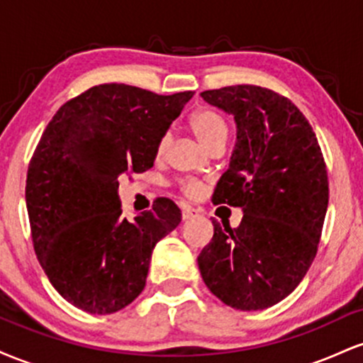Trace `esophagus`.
Returning a JSON list of instances; mask_svg holds the SVG:
<instances>
[{"label":"esophagus","instance_id":"34e87169","mask_svg":"<svg viewBox=\"0 0 363 363\" xmlns=\"http://www.w3.org/2000/svg\"><path fill=\"white\" fill-rule=\"evenodd\" d=\"M198 215H199V211L194 210V208H191V206L182 208V220H191Z\"/></svg>","mask_w":363,"mask_h":363}]
</instances>
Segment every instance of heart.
Instances as JSON below:
<instances>
[{
    "label": "heart",
    "instance_id": "obj_1",
    "mask_svg": "<svg viewBox=\"0 0 363 363\" xmlns=\"http://www.w3.org/2000/svg\"><path fill=\"white\" fill-rule=\"evenodd\" d=\"M189 126L193 129L194 136L199 140V143L208 150L213 148L215 145L223 143L227 141L228 136V124L227 121L218 111L211 109V107H201V109L194 111L189 118ZM169 147V135H162L157 141L155 155L160 158L167 152ZM203 182L198 179L186 177L179 181V189L181 193L187 196V198H199L203 193Z\"/></svg>",
    "mask_w": 363,
    "mask_h": 363
}]
</instances>
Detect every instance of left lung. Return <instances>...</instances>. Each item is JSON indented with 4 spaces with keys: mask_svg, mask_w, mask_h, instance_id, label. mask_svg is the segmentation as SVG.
Returning a JSON list of instances; mask_svg holds the SVG:
<instances>
[{
    "mask_svg": "<svg viewBox=\"0 0 363 363\" xmlns=\"http://www.w3.org/2000/svg\"><path fill=\"white\" fill-rule=\"evenodd\" d=\"M201 97L235 118V152L211 199L244 216L237 228L213 220L199 272L227 306L266 309L297 289L318 252L329 199L326 162L309 121L285 95L232 85Z\"/></svg>",
    "mask_w": 363,
    "mask_h": 363,
    "instance_id": "obj_1",
    "label": "left lung"
}]
</instances>
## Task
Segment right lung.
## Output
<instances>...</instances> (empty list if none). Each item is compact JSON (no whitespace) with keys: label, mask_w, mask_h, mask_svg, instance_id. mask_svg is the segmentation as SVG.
Returning a JSON list of instances; mask_svg holds the SVG:
<instances>
[{"label":"right lung","mask_w":363,"mask_h":363,"mask_svg":"<svg viewBox=\"0 0 363 363\" xmlns=\"http://www.w3.org/2000/svg\"><path fill=\"white\" fill-rule=\"evenodd\" d=\"M193 91H155L104 83L69 99L45 126L27 170L25 201L44 273L65 301L112 314L143 291L155 244L181 222L169 198L123 216L126 174L153 167L157 141Z\"/></svg>","instance_id":"add662e5"}]
</instances>
